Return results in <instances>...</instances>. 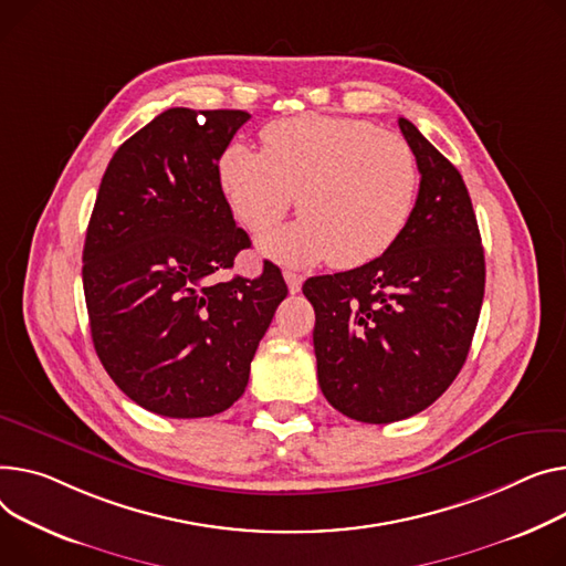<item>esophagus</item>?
<instances>
[{
    "instance_id": "1",
    "label": "esophagus",
    "mask_w": 566,
    "mask_h": 566,
    "mask_svg": "<svg viewBox=\"0 0 566 566\" xmlns=\"http://www.w3.org/2000/svg\"><path fill=\"white\" fill-rule=\"evenodd\" d=\"M284 280L289 286V293H297L300 289H303V275H297L293 271H284Z\"/></svg>"
}]
</instances>
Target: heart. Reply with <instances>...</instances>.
I'll use <instances>...</instances> for the list:
<instances>
[{"mask_svg":"<svg viewBox=\"0 0 566 566\" xmlns=\"http://www.w3.org/2000/svg\"><path fill=\"white\" fill-rule=\"evenodd\" d=\"M218 181L234 216L254 234L269 232L300 196V218L263 241L282 263L332 259L361 266L405 232L419 196L417 155L405 138L366 120L295 116L261 132V153L224 147Z\"/></svg>","mask_w":566,"mask_h":566,"instance_id":"1","label":"heart"}]
</instances>
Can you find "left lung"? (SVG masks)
<instances>
[{
    "mask_svg": "<svg viewBox=\"0 0 566 566\" xmlns=\"http://www.w3.org/2000/svg\"><path fill=\"white\" fill-rule=\"evenodd\" d=\"M421 184L400 239L359 269L310 277L327 402L361 423L430 407L462 370L484 295V250L460 170L407 118Z\"/></svg>",
    "mask_w": 566,
    "mask_h": 566,
    "instance_id": "8db88e82",
    "label": "left lung"
}]
</instances>
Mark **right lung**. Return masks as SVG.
Here are the masks:
<instances>
[{"label": "right lung", "mask_w": 566, "mask_h": 566, "mask_svg": "<svg viewBox=\"0 0 566 566\" xmlns=\"http://www.w3.org/2000/svg\"><path fill=\"white\" fill-rule=\"evenodd\" d=\"M248 120L168 108L118 147L99 184L82 269L93 346L120 391L161 417L232 407L289 293L271 261L254 280L213 282L250 248L218 181Z\"/></svg>", "instance_id": "obj_1"}]
</instances>
